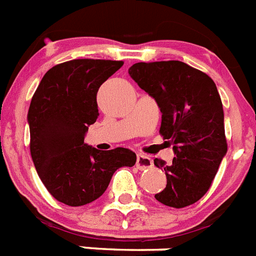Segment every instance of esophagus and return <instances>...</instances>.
Instances as JSON below:
<instances>
[{
    "label": "esophagus",
    "mask_w": 256,
    "mask_h": 256,
    "mask_svg": "<svg viewBox=\"0 0 256 256\" xmlns=\"http://www.w3.org/2000/svg\"><path fill=\"white\" fill-rule=\"evenodd\" d=\"M154 166V161L150 156L143 154H139L136 156V168L140 169V170H144V169H150Z\"/></svg>",
    "instance_id": "obj_1"
}]
</instances>
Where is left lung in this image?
<instances>
[{
	"instance_id": "1",
	"label": "left lung",
	"mask_w": 256,
	"mask_h": 256,
	"mask_svg": "<svg viewBox=\"0 0 256 256\" xmlns=\"http://www.w3.org/2000/svg\"><path fill=\"white\" fill-rule=\"evenodd\" d=\"M128 74L158 102L160 134L169 139L176 158L164 168L166 186L156 200L173 208L194 204L211 188L228 151L224 110L214 82L181 61L138 62Z\"/></svg>"
}]
</instances>
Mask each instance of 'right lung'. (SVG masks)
<instances>
[{
  "instance_id": "add662e5",
  "label": "right lung",
  "mask_w": 256,
  "mask_h": 256,
  "mask_svg": "<svg viewBox=\"0 0 256 256\" xmlns=\"http://www.w3.org/2000/svg\"><path fill=\"white\" fill-rule=\"evenodd\" d=\"M124 65L110 60H72L45 72L32 96L27 121L31 156L53 198L72 207L96 200L121 166H134L136 154L118 147L100 151L84 143L98 116L100 86Z\"/></svg>"
}]
</instances>
